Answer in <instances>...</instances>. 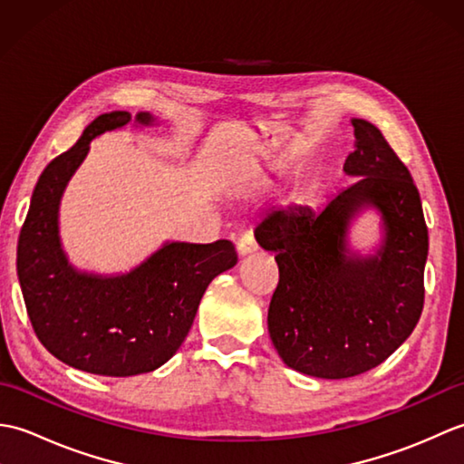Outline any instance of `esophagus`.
Segmentation results:
<instances>
[{
    "instance_id": "obj_1",
    "label": "esophagus",
    "mask_w": 464,
    "mask_h": 464,
    "mask_svg": "<svg viewBox=\"0 0 464 464\" xmlns=\"http://www.w3.org/2000/svg\"><path fill=\"white\" fill-rule=\"evenodd\" d=\"M237 251L239 255H249L253 251H257V241H255L253 233H241V237L237 241Z\"/></svg>"
}]
</instances>
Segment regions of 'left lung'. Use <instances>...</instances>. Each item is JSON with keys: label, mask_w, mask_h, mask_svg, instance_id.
<instances>
[{"label": "left lung", "mask_w": 464, "mask_h": 464, "mask_svg": "<svg viewBox=\"0 0 464 464\" xmlns=\"http://www.w3.org/2000/svg\"><path fill=\"white\" fill-rule=\"evenodd\" d=\"M357 145L344 171L359 181L321 211L275 209L255 229L275 251L279 283L269 303V334L291 369L347 379L387 361L407 341L425 304L429 231L407 165L372 123L353 120ZM364 202L377 204L388 239L377 258L346 257L343 231Z\"/></svg>", "instance_id": "8db88e82"}]
</instances>
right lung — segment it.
<instances>
[{
	"instance_id": "right-lung-1",
	"label": "right lung",
	"mask_w": 464,
	"mask_h": 464,
	"mask_svg": "<svg viewBox=\"0 0 464 464\" xmlns=\"http://www.w3.org/2000/svg\"><path fill=\"white\" fill-rule=\"evenodd\" d=\"M137 120L150 123L140 113ZM131 121L103 113L49 163L32 195L17 241V277L27 317L44 347L69 367L103 377H131L169 361L189 333L205 289L237 263L231 241L167 243L141 267L113 279L69 267L57 239V205L65 183L103 131Z\"/></svg>"
}]
</instances>
